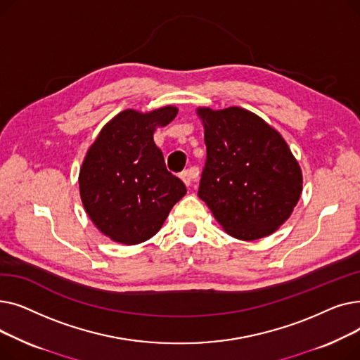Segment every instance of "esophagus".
Returning a JSON list of instances; mask_svg holds the SVG:
<instances>
[{
  "label": "esophagus",
  "mask_w": 360,
  "mask_h": 360,
  "mask_svg": "<svg viewBox=\"0 0 360 360\" xmlns=\"http://www.w3.org/2000/svg\"><path fill=\"white\" fill-rule=\"evenodd\" d=\"M197 175H198L197 170L186 169V170H184V172H181V179L184 181L185 185H190L197 178Z\"/></svg>",
  "instance_id": "34e87169"
}]
</instances>
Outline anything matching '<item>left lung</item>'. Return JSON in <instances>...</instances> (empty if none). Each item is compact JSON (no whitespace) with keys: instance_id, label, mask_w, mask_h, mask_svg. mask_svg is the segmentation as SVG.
<instances>
[{"instance_id":"left-lung-1","label":"left lung","mask_w":360,"mask_h":360,"mask_svg":"<svg viewBox=\"0 0 360 360\" xmlns=\"http://www.w3.org/2000/svg\"><path fill=\"white\" fill-rule=\"evenodd\" d=\"M207 158L198 197L231 236L271 235L292 214L302 172L278 132L242 108H200Z\"/></svg>"}]
</instances>
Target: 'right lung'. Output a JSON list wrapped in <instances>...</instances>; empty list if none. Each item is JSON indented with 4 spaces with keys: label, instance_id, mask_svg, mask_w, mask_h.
Segmentation results:
<instances>
[{
    "label": "right lung",
    "instance_id": "obj_1",
    "mask_svg": "<svg viewBox=\"0 0 360 360\" xmlns=\"http://www.w3.org/2000/svg\"><path fill=\"white\" fill-rule=\"evenodd\" d=\"M176 113L174 106L150 113L124 110L89 148L79 178L82 201L91 221L112 240L136 245L150 239L185 195L184 182L166 169L153 141L155 129Z\"/></svg>",
    "mask_w": 360,
    "mask_h": 360
}]
</instances>
